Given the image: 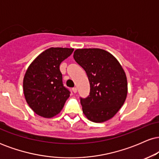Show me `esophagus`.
I'll return each mask as SVG.
<instances>
[{
  "instance_id": "esophagus-1",
  "label": "esophagus",
  "mask_w": 159,
  "mask_h": 159,
  "mask_svg": "<svg viewBox=\"0 0 159 159\" xmlns=\"http://www.w3.org/2000/svg\"><path fill=\"white\" fill-rule=\"evenodd\" d=\"M72 92H73L74 93H77V88H76V87L72 88Z\"/></svg>"
}]
</instances>
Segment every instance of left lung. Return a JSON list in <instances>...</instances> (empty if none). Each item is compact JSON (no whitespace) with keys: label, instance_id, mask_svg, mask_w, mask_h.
I'll return each mask as SVG.
<instances>
[{"label":"left lung","instance_id":"1","mask_svg":"<svg viewBox=\"0 0 159 159\" xmlns=\"http://www.w3.org/2000/svg\"><path fill=\"white\" fill-rule=\"evenodd\" d=\"M73 57L90 84L88 97L81 98L84 114L94 123L111 120L127 97V78L121 64L110 52L100 48L76 49Z\"/></svg>","mask_w":159,"mask_h":159}]
</instances>
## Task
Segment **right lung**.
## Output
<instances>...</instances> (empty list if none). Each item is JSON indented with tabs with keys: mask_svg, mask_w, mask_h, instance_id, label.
<instances>
[{
	"mask_svg": "<svg viewBox=\"0 0 159 159\" xmlns=\"http://www.w3.org/2000/svg\"><path fill=\"white\" fill-rule=\"evenodd\" d=\"M74 48H50L39 54L27 68L23 79L25 100L36 114L52 118L62 111L70 92L63 87L61 62Z\"/></svg>",
	"mask_w": 159,
	"mask_h": 159,
	"instance_id": "add662e5",
	"label": "right lung"
}]
</instances>
